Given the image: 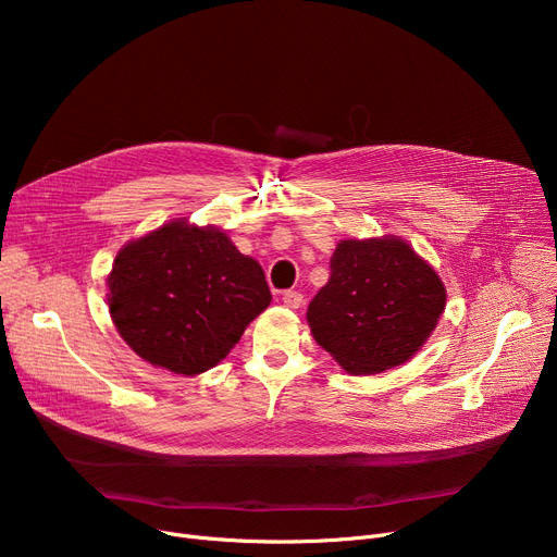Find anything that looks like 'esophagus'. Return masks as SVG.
Segmentation results:
<instances>
[{"label":"esophagus","mask_w":557,"mask_h":557,"mask_svg":"<svg viewBox=\"0 0 557 557\" xmlns=\"http://www.w3.org/2000/svg\"><path fill=\"white\" fill-rule=\"evenodd\" d=\"M282 302H284V307H288V309H300V307L305 305V298H302V294H298V290H286Z\"/></svg>","instance_id":"obj_1"}]
</instances>
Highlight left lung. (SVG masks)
Wrapping results in <instances>:
<instances>
[{
    "instance_id": "8db88e82",
    "label": "left lung",
    "mask_w": 557,
    "mask_h": 557,
    "mask_svg": "<svg viewBox=\"0 0 557 557\" xmlns=\"http://www.w3.org/2000/svg\"><path fill=\"white\" fill-rule=\"evenodd\" d=\"M330 282L307 309L315 343L349 374L406 363L433 334L447 288L411 244L395 234L343 239Z\"/></svg>"
}]
</instances>
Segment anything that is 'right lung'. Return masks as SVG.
I'll return each mask as SVG.
<instances>
[{
	"instance_id": "add662e5",
	"label": "right lung",
	"mask_w": 557,
	"mask_h": 557,
	"mask_svg": "<svg viewBox=\"0 0 557 557\" xmlns=\"http://www.w3.org/2000/svg\"><path fill=\"white\" fill-rule=\"evenodd\" d=\"M273 296L259 261L214 225L173 219L114 257L110 318L133 352L194 376L221 363Z\"/></svg>"
}]
</instances>
